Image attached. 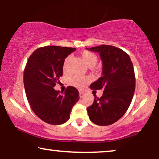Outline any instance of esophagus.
I'll use <instances>...</instances> for the list:
<instances>
[{
  "mask_svg": "<svg viewBox=\"0 0 159 159\" xmlns=\"http://www.w3.org/2000/svg\"><path fill=\"white\" fill-rule=\"evenodd\" d=\"M84 95V93L82 91H80V97L82 98Z\"/></svg>",
  "mask_w": 159,
  "mask_h": 159,
  "instance_id": "esophagus-1",
  "label": "esophagus"
}]
</instances>
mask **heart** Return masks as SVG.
Returning a JSON list of instances; mask_svg holds the SVG:
<instances>
[{
  "label": "heart",
  "instance_id": "1",
  "mask_svg": "<svg viewBox=\"0 0 159 159\" xmlns=\"http://www.w3.org/2000/svg\"><path fill=\"white\" fill-rule=\"evenodd\" d=\"M81 56L84 61L88 66H94L98 61V57L94 53L89 51H84L82 52ZM70 60V56H67L64 61L63 64V70L66 71L68 69V64ZM90 78L89 77H82L80 75H75L69 80V84L71 86L75 87L78 89L84 88L90 82Z\"/></svg>",
  "mask_w": 159,
  "mask_h": 159
}]
</instances>
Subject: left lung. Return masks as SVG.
<instances>
[{
    "label": "left lung",
    "mask_w": 159,
    "mask_h": 159,
    "mask_svg": "<svg viewBox=\"0 0 159 159\" xmlns=\"http://www.w3.org/2000/svg\"><path fill=\"white\" fill-rule=\"evenodd\" d=\"M100 54L102 76L90 84L92 90H104L98 98L87 108L92 122L107 126L123 116L131 103L135 90V76L129 55L112 45H101L87 48Z\"/></svg>",
    "instance_id": "left-lung-1"
}]
</instances>
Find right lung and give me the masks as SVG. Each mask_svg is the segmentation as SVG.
<instances>
[{"label":"right lung","instance_id":"obj_1","mask_svg":"<svg viewBox=\"0 0 159 159\" xmlns=\"http://www.w3.org/2000/svg\"><path fill=\"white\" fill-rule=\"evenodd\" d=\"M75 48L45 46L35 50L24 71V85L33 112L45 122L59 125L66 122L71 111L79 101V92L72 86L64 92L53 88L63 75V64Z\"/></svg>","mask_w":159,"mask_h":159}]
</instances>
